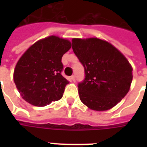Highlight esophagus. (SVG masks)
Instances as JSON below:
<instances>
[{
  "label": "esophagus",
  "instance_id": "esophagus-1",
  "mask_svg": "<svg viewBox=\"0 0 147 147\" xmlns=\"http://www.w3.org/2000/svg\"><path fill=\"white\" fill-rule=\"evenodd\" d=\"M71 82H76V77H75V76H71Z\"/></svg>",
  "mask_w": 147,
  "mask_h": 147
}]
</instances>
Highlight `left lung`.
<instances>
[{
  "instance_id": "1",
  "label": "left lung",
  "mask_w": 147,
  "mask_h": 147,
  "mask_svg": "<svg viewBox=\"0 0 147 147\" xmlns=\"http://www.w3.org/2000/svg\"><path fill=\"white\" fill-rule=\"evenodd\" d=\"M72 49L85 69L78 83L82 102L98 111H107L125 97L132 82L133 69L122 53L98 38L72 39Z\"/></svg>"
}]
</instances>
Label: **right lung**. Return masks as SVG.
I'll return each instance as SVG.
<instances>
[{
  "mask_svg": "<svg viewBox=\"0 0 147 147\" xmlns=\"http://www.w3.org/2000/svg\"><path fill=\"white\" fill-rule=\"evenodd\" d=\"M71 48L69 40L50 36L32 45L18 60L13 81L30 105L43 107L61 99L69 81L61 75L62 57Z\"/></svg>",
  "mask_w": 147,
  "mask_h": 147,
  "instance_id": "obj_1",
  "label": "right lung"
}]
</instances>
